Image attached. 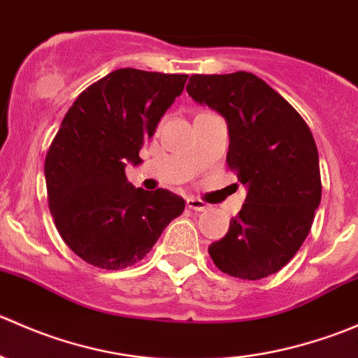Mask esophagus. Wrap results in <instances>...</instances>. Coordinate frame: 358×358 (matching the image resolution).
Returning <instances> with one entry per match:
<instances>
[{
    "instance_id": "esophagus-1",
    "label": "esophagus",
    "mask_w": 358,
    "mask_h": 358,
    "mask_svg": "<svg viewBox=\"0 0 358 358\" xmlns=\"http://www.w3.org/2000/svg\"><path fill=\"white\" fill-rule=\"evenodd\" d=\"M187 208L194 209V211H204V209L208 208V204H206L204 201L196 199V197H189V199H187Z\"/></svg>"
}]
</instances>
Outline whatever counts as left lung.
<instances>
[{"label":"left lung","instance_id":"8db88e82","mask_svg":"<svg viewBox=\"0 0 358 358\" xmlns=\"http://www.w3.org/2000/svg\"><path fill=\"white\" fill-rule=\"evenodd\" d=\"M187 92L229 126L227 164L248 189L229 232L209 246L222 272L258 280L291 262L320 204L319 152L312 131L286 99L251 72L194 74Z\"/></svg>","mask_w":358,"mask_h":358}]
</instances>
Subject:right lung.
I'll return each instance as SVG.
<instances>
[{"label": "right lung", "instance_id": "obj_1", "mask_svg": "<svg viewBox=\"0 0 358 358\" xmlns=\"http://www.w3.org/2000/svg\"><path fill=\"white\" fill-rule=\"evenodd\" d=\"M187 78L117 69L67 110L45 159L48 206L64 243L90 265H135L185 209L169 190L135 189L124 169L142 162L140 149Z\"/></svg>", "mask_w": 358, "mask_h": 358}]
</instances>
